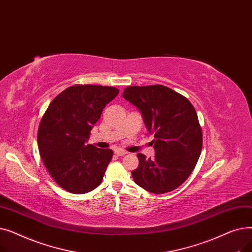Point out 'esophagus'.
Segmentation results:
<instances>
[{
    "label": "esophagus",
    "mask_w": 252,
    "mask_h": 252,
    "mask_svg": "<svg viewBox=\"0 0 252 252\" xmlns=\"http://www.w3.org/2000/svg\"><path fill=\"white\" fill-rule=\"evenodd\" d=\"M114 154L117 155V156H124V155L126 154V152L124 151V150H115V151H114Z\"/></svg>",
    "instance_id": "obj_1"
}]
</instances>
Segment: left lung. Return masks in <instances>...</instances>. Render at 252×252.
Masks as SVG:
<instances>
[{
    "instance_id": "8db88e82",
    "label": "left lung",
    "mask_w": 252,
    "mask_h": 252,
    "mask_svg": "<svg viewBox=\"0 0 252 252\" xmlns=\"http://www.w3.org/2000/svg\"><path fill=\"white\" fill-rule=\"evenodd\" d=\"M123 97L139 109L151 135L154 158L138 153L131 171L137 185L154 194L180 187L193 171L202 149V131L190 101L161 85L127 87Z\"/></svg>"
}]
</instances>
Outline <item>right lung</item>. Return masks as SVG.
I'll return each instance as SVG.
<instances>
[{
  "label": "right lung",
  "mask_w": 252,
  "mask_h": 252,
  "mask_svg": "<svg viewBox=\"0 0 252 252\" xmlns=\"http://www.w3.org/2000/svg\"><path fill=\"white\" fill-rule=\"evenodd\" d=\"M119 91L113 87L72 86L53 100L37 130L39 155L61 188L84 194L103 180L113 151L88 144L102 110Z\"/></svg>",
  "instance_id": "1"
}]
</instances>
